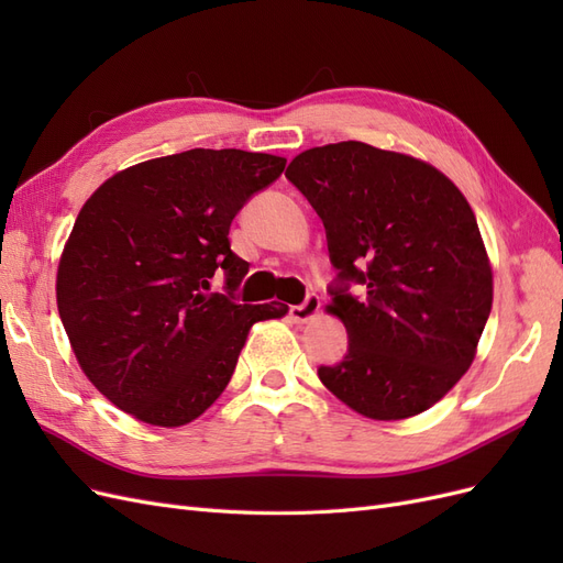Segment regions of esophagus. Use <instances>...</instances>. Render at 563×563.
Returning a JSON list of instances; mask_svg holds the SVG:
<instances>
[{
    "mask_svg": "<svg viewBox=\"0 0 563 563\" xmlns=\"http://www.w3.org/2000/svg\"><path fill=\"white\" fill-rule=\"evenodd\" d=\"M319 308H321V300L317 296H308L302 305H294V308L288 310V317H291L296 323H308L319 314Z\"/></svg>",
    "mask_w": 563,
    "mask_h": 563,
    "instance_id": "obj_1",
    "label": "esophagus"
}]
</instances>
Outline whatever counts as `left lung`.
<instances>
[{"instance_id": "obj_1", "label": "left lung", "mask_w": 563, "mask_h": 563, "mask_svg": "<svg viewBox=\"0 0 563 563\" xmlns=\"http://www.w3.org/2000/svg\"><path fill=\"white\" fill-rule=\"evenodd\" d=\"M286 178L323 220L340 269L327 312L350 347L319 380L371 420L428 411L472 366L493 305L470 201L432 164L360 141L300 152ZM347 280L367 296L352 299Z\"/></svg>"}]
</instances>
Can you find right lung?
<instances>
[{"mask_svg":"<svg viewBox=\"0 0 563 563\" xmlns=\"http://www.w3.org/2000/svg\"><path fill=\"white\" fill-rule=\"evenodd\" d=\"M286 159L195 147L117 172L84 203L60 253L56 302L93 387L157 428L197 420L223 395L255 321L288 305H240L249 263L230 249L244 201L277 180Z\"/></svg>","mask_w":563,"mask_h":563,"instance_id":"right-lung-1","label":"right lung"}]
</instances>
